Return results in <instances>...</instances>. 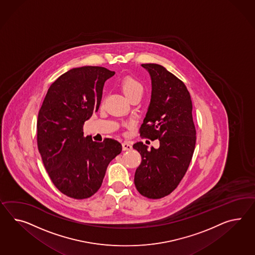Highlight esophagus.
<instances>
[{"label":"esophagus","mask_w":255,"mask_h":255,"mask_svg":"<svg viewBox=\"0 0 255 255\" xmlns=\"http://www.w3.org/2000/svg\"><path fill=\"white\" fill-rule=\"evenodd\" d=\"M132 148V146H131V144H130L129 142H124L123 143V149L126 151V150H130Z\"/></svg>","instance_id":"obj_1"}]
</instances>
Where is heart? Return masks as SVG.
<instances>
[{"label":"heart","mask_w":255,"mask_h":255,"mask_svg":"<svg viewBox=\"0 0 255 255\" xmlns=\"http://www.w3.org/2000/svg\"><path fill=\"white\" fill-rule=\"evenodd\" d=\"M122 89L125 92V95L130 100L132 97L137 95H143V84L139 80H137L133 77L127 76L122 82Z\"/></svg>","instance_id":"1"}]
</instances>
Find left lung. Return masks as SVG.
Masks as SVG:
<instances>
[{"instance_id": "obj_1", "label": "left lung", "mask_w": 255, "mask_h": 255, "mask_svg": "<svg viewBox=\"0 0 255 255\" xmlns=\"http://www.w3.org/2000/svg\"><path fill=\"white\" fill-rule=\"evenodd\" d=\"M149 73L152 92L140 135L158 139L159 147L133 144L142 156L134 185L144 197L159 199L172 193L186 173L196 142L193 104L184 83L156 63H143Z\"/></svg>"}]
</instances>
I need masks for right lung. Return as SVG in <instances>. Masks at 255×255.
I'll return each instance as SVG.
<instances>
[{"mask_svg": "<svg viewBox=\"0 0 255 255\" xmlns=\"http://www.w3.org/2000/svg\"><path fill=\"white\" fill-rule=\"evenodd\" d=\"M114 74L100 66L71 69L51 84L38 112L37 148L44 166L57 189L71 198L97 193L108 165L123 149L114 139L98 143L83 132Z\"/></svg>", "mask_w": 255, "mask_h": 255, "instance_id": "right-lung-1", "label": "right lung"}]
</instances>
